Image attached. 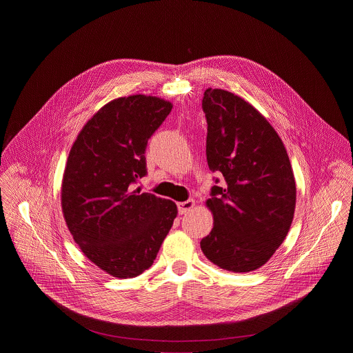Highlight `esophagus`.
Segmentation results:
<instances>
[{
	"mask_svg": "<svg viewBox=\"0 0 353 353\" xmlns=\"http://www.w3.org/2000/svg\"><path fill=\"white\" fill-rule=\"evenodd\" d=\"M194 205H195L194 199H187V201H183V203H177L179 214H180V215H183V214L190 212V211L194 208Z\"/></svg>",
	"mask_w": 353,
	"mask_h": 353,
	"instance_id": "1",
	"label": "esophagus"
}]
</instances>
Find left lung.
Here are the masks:
<instances>
[{
	"instance_id": "obj_1",
	"label": "left lung",
	"mask_w": 353,
	"mask_h": 353,
	"mask_svg": "<svg viewBox=\"0 0 353 353\" xmlns=\"http://www.w3.org/2000/svg\"><path fill=\"white\" fill-rule=\"evenodd\" d=\"M207 161L222 184L211 188V233L205 257L222 270L263 267L285 240L294 214L296 184L282 139L244 99L208 88L203 97ZM219 183V179H215Z\"/></svg>"
}]
</instances>
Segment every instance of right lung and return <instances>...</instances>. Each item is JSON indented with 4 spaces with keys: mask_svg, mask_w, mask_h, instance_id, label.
Masks as SVG:
<instances>
[{
    "mask_svg": "<svg viewBox=\"0 0 353 353\" xmlns=\"http://www.w3.org/2000/svg\"><path fill=\"white\" fill-rule=\"evenodd\" d=\"M155 96L112 100L81 130L61 187L67 226L82 253L116 278H134L154 264L177 207L134 190L146 176L148 139L172 112Z\"/></svg>",
    "mask_w": 353,
    "mask_h": 353,
    "instance_id": "right-lung-1",
    "label": "right lung"
}]
</instances>
